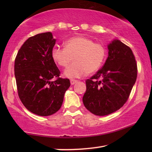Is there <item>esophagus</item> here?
<instances>
[{"label": "esophagus", "mask_w": 152, "mask_h": 152, "mask_svg": "<svg viewBox=\"0 0 152 152\" xmlns=\"http://www.w3.org/2000/svg\"><path fill=\"white\" fill-rule=\"evenodd\" d=\"M77 82V80H70V84L72 85H73L75 84V83Z\"/></svg>", "instance_id": "esophagus-1"}]
</instances>
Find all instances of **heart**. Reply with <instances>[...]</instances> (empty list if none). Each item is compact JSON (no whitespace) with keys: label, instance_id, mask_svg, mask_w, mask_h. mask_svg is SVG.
Segmentation results:
<instances>
[{"label":"heart","instance_id":"obj_1","mask_svg":"<svg viewBox=\"0 0 152 152\" xmlns=\"http://www.w3.org/2000/svg\"><path fill=\"white\" fill-rule=\"evenodd\" d=\"M64 48L55 45L52 49V57L56 64L66 67L64 76L68 78H81L88 73L96 72L102 65L107 50L102 44L94 43L92 39L82 36L67 39Z\"/></svg>","mask_w":152,"mask_h":152}]
</instances>
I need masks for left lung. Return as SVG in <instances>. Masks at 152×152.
<instances>
[{
    "instance_id": "obj_1",
    "label": "left lung",
    "mask_w": 152,
    "mask_h": 152,
    "mask_svg": "<svg viewBox=\"0 0 152 152\" xmlns=\"http://www.w3.org/2000/svg\"><path fill=\"white\" fill-rule=\"evenodd\" d=\"M109 56L103 67L86 81L85 107L96 115L120 109L129 97L136 81L137 64L131 48L115 39L108 45Z\"/></svg>"
}]
</instances>
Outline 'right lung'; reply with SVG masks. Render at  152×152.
Listing matches in <instances>:
<instances>
[{"instance_id": "add662e5", "label": "right lung", "mask_w": 152, "mask_h": 152, "mask_svg": "<svg viewBox=\"0 0 152 152\" xmlns=\"http://www.w3.org/2000/svg\"><path fill=\"white\" fill-rule=\"evenodd\" d=\"M55 42L50 32L30 37L20 47L14 63L18 97L28 111L40 116L59 111L70 86L68 79L59 77L52 57Z\"/></svg>"}]
</instances>
